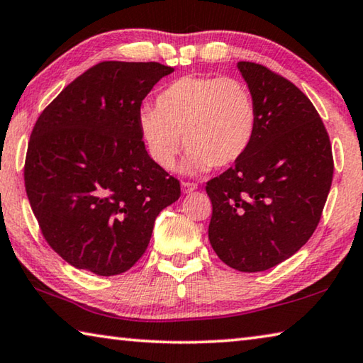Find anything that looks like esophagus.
Instances as JSON below:
<instances>
[{"mask_svg":"<svg viewBox=\"0 0 363 363\" xmlns=\"http://www.w3.org/2000/svg\"><path fill=\"white\" fill-rule=\"evenodd\" d=\"M196 184L195 182H182V192L184 194H189V192H194V190H196Z\"/></svg>","mask_w":363,"mask_h":363,"instance_id":"34e87169","label":"esophagus"}]
</instances>
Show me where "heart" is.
I'll return each mask as SVG.
<instances>
[{"label": "heart", "mask_w": 363, "mask_h": 363, "mask_svg": "<svg viewBox=\"0 0 363 363\" xmlns=\"http://www.w3.org/2000/svg\"><path fill=\"white\" fill-rule=\"evenodd\" d=\"M139 130L160 168H173L183 136L189 149L182 169L203 173L237 163L253 144L257 107L237 78L182 77L157 96L155 108H143Z\"/></svg>", "instance_id": "b5f03b06"}]
</instances>
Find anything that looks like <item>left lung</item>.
<instances>
[{"mask_svg": "<svg viewBox=\"0 0 363 363\" xmlns=\"http://www.w3.org/2000/svg\"><path fill=\"white\" fill-rule=\"evenodd\" d=\"M237 67L255 96L257 130L248 152L206 182L213 205L208 237L227 266L261 272L314 233L333 179V153L303 91L261 64Z\"/></svg>", "mask_w": 363, "mask_h": 363, "instance_id": "1", "label": "left lung"}]
</instances>
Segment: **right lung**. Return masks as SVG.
Listing matches in <instances>:
<instances>
[{"label": "right lung", "mask_w": 363, "mask_h": 363, "mask_svg": "<svg viewBox=\"0 0 363 363\" xmlns=\"http://www.w3.org/2000/svg\"><path fill=\"white\" fill-rule=\"evenodd\" d=\"M173 67L106 60L43 110L28 140L27 196L45 240L96 275L131 269L153 223L181 186L153 162L139 130L140 104Z\"/></svg>", "instance_id": "obj_1"}]
</instances>
